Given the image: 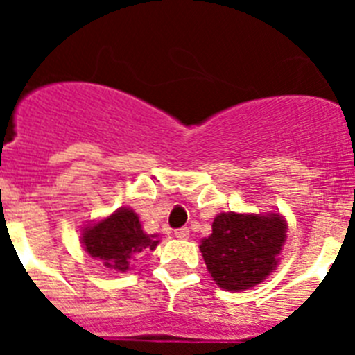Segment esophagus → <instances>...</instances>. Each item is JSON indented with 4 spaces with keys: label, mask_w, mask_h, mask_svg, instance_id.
Returning a JSON list of instances; mask_svg holds the SVG:
<instances>
[{
    "label": "esophagus",
    "mask_w": 355,
    "mask_h": 355,
    "mask_svg": "<svg viewBox=\"0 0 355 355\" xmlns=\"http://www.w3.org/2000/svg\"><path fill=\"white\" fill-rule=\"evenodd\" d=\"M174 236H175V238H180V240H187V238L190 236V231H188V227L175 229V231H174Z\"/></svg>",
    "instance_id": "34e87169"
}]
</instances>
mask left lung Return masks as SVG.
<instances>
[{
	"mask_svg": "<svg viewBox=\"0 0 355 355\" xmlns=\"http://www.w3.org/2000/svg\"><path fill=\"white\" fill-rule=\"evenodd\" d=\"M213 233L200 243L213 281L227 291L249 290L270 275L286 238V222L277 213H220Z\"/></svg>",
	"mask_w": 355,
	"mask_h": 355,
	"instance_id": "obj_1",
	"label": "left lung"
}]
</instances>
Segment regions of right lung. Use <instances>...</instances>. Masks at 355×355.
<instances>
[{
	"mask_svg": "<svg viewBox=\"0 0 355 355\" xmlns=\"http://www.w3.org/2000/svg\"><path fill=\"white\" fill-rule=\"evenodd\" d=\"M83 247L106 268L126 272L137 254L155 250L156 236L142 231L139 215L130 208H119L114 215L83 229Z\"/></svg>",
	"mask_w": 355,
	"mask_h": 355,
	"instance_id": "1",
	"label": "right lung"
}]
</instances>
